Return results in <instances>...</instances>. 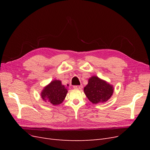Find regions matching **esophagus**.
<instances>
[{"instance_id":"1","label":"esophagus","mask_w":150,"mask_h":150,"mask_svg":"<svg viewBox=\"0 0 150 150\" xmlns=\"http://www.w3.org/2000/svg\"><path fill=\"white\" fill-rule=\"evenodd\" d=\"M73 88L74 89H81L83 88V86L80 85V86H74Z\"/></svg>"}]
</instances>
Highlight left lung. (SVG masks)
Masks as SVG:
<instances>
[{"label": "left lung", "instance_id": "left-lung-1", "mask_svg": "<svg viewBox=\"0 0 150 150\" xmlns=\"http://www.w3.org/2000/svg\"><path fill=\"white\" fill-rule=\"evenodd\" d=\"M86 97L93 104L107 101L112 95L114 88L112 85L106 81L93 76L88 80V83L84 88Z\"/></svg>", "mask_w": 150, "mask_h": 150}]
</instances>
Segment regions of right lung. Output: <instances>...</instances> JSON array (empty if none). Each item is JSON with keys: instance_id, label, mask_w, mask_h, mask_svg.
<instances>
[{"instance_id": "right-lung-1", "label": "right lung", "mask_w": 150, "mask_h": 150, "mask_svg": "<svg viewBox=\"0 0 150 150\" xmlns=\"http://www.w3.org/2000/svg\"><path fill=\"white\" fill-rule=\"evenodd\" d=\"M67 93L66 86L62 85L61 81L55 79L44 88L40 96L45 102L58 105L64 100Z\"/></svg>"}]
</instances>
